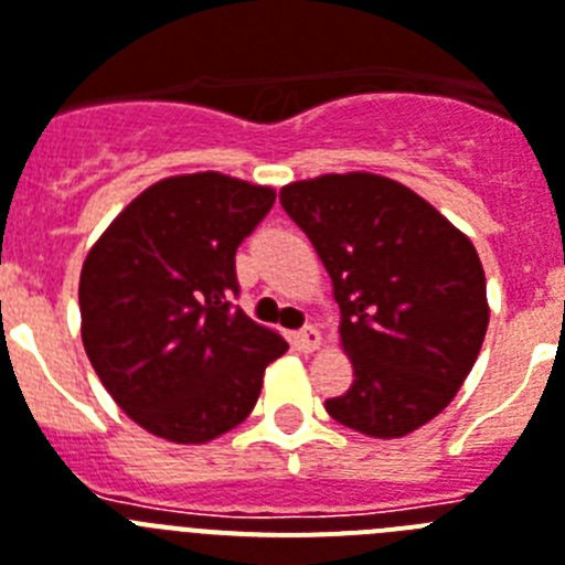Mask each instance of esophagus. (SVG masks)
Returning <instances> with one entry per match:
<instances>
[{"mask_svg": "<svg viewBox=\"0 0 565 565\" xmlns=\"http://www.w3.org/2000/svg\"><path fill=\"white\" fill-rule=\"evenodd\" d=\"M289 341H292V347H296V350L316 352L318 347H321V332H318L316 327H303V330L292 332V338H289Z\"/></svg>", "mask_w": 565, "mask_h": 565, "instance_id": "1", "label": "esophagus"}]
</instances>
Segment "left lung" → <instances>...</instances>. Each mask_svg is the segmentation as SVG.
Instances as JSON below:
<instances>
[{
	"label": "left lung",
	"mask_w": 565,
	"mask_h": 565,
	"mask_svg": "<svg viewBox=\"0 0 565 565\" xmlns=\"http://www.w3.org/2000/svg\"><path fill=\"white\" fill-rule=\"evenodd\" d=\"M281 207L330 273L355 370L327 412L370 438H404L449 406L478 361L489 327L478 249L429 201L375 173L292 181Z\"/></svg>",
	"instance_id": "8db88e82"
}]
</instances>
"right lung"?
<instances>
[{"instance_id":"add662e5","label":"right lung","mask_w":565,"mask_h":565,"mask_svg":"<svg viewBox=\"0 0 565 565\" xmlns=\"http://www.w3.org/2000/svg\"><path fill=\"white\" fill-rule=\"evenodd\" d=\"M276 190L222 173L170 175L136 195L78 278L82 343L125 415L173 444L242 424L287 341L244 316L235 249Z\"/></svg>"}]
</instances>
